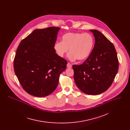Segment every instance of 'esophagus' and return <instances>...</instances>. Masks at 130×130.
<instances>
[{"label":"esophagus","instance_id":"obj_1","mask_svg":"<svg viewBox=\"0 0 130 130\" xmlns=\"http://www.w3.org/2000/svg\"><path fill=\"white\" fill-rule=\"evenodd\" d=\"M72 67V65L71 63H68V64H67V68H71Z\"/></svg>","mask_w":130,"mask_h":130}]
</instances>
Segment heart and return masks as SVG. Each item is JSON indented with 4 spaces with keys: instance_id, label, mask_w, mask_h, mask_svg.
<instances>
[{
    "instance_id": "1",
    "label": "heart",
    "mask_w": 130,
    "mask_h": 130,
    "mask_svg": "<svg viewBox=\"0 0 130 130\" xmlns=\"http://www.w3.org/2000/svg\"><path fill=\"white\" fill-rule=\"evenodd\" d=\"M94 44L93 36L89 33L68 32L61 37V42L57 41L54 45L56 54L62 57L68 51L69 57L71 60L77 59L84 60L91 54Z\"/></svg>"
}]
</instances>
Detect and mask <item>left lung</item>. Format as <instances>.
Segmentation results:
<instances>
[{"mask_svg":"<svg viewBox=\"0 0 130 130\" xmlns=\"http://www.w3.org/2000/svg\"><path fill=\"white\" fill-rule=\"evenodd\" d=\"M95 38L93 51L80 65H73L74 80L83 93L96 95L111 86L119 69V60L113 44L103 34L91 29Z\"/></svg>","mask_w":130,"mask_h":130,"instance_id":"8db88e82","label":"left lung"}]
</instances>
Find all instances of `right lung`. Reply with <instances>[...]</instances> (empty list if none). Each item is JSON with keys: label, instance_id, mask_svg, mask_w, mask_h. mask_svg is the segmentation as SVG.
Listing matches in <instances>:
<instances>
[{"label": "right lung", "instance_id": "right-lung-1", "mask_svg": "<svg viewBox=\"0 0 130 130\" xmlns=\"http://www.w3.org/2000/svg\"><path fill=\"white\" fill-rule=\"evenodd\" d=\"M60 28L36 29L22 39L14 59V70L24 90L43 97L56 90L59 75L68 63L56 53L54 45Z\"/></svg>", "mask_w": 130, "mask_h": 130}]
</instances>
